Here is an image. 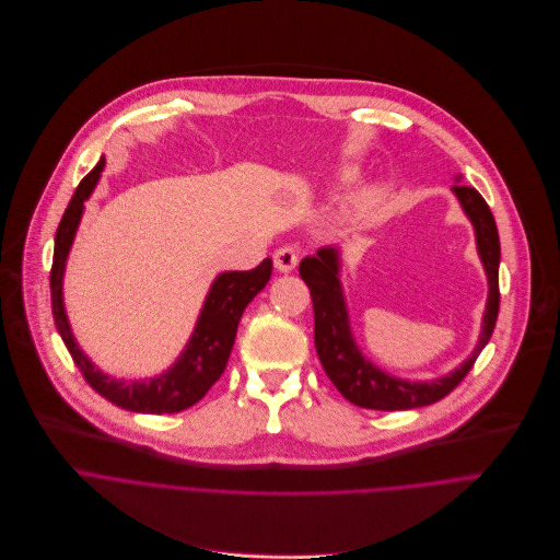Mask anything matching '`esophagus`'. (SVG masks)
Segmentation results:
<instances>
[{
	"mask_svg": "<svg viewBox=\"0 0 560 560\" xmlns=\"http://www.w3.org/2000/svg\"><path fill=\"white\" fill-rule=\"evenodd\" d=\"M273 262H276L278 271L289 273V271H293L298 267V252L293 247H280L273 254Z\"/></svg>",
	"mask_w": 560,
	"mask_h": 560,
	"instance_id": "34e87169",
	"label": "esophagus"
}]
</instances>
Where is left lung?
Wrapping results in <instances>:
<instances>
[{"instance_id":"1","label":"left lung","mask_w":560,"mask_h":560,"mask_svg":"<svg viewBox=\"0 0 560 560\" xmlns=\"http://www.w3.org/2000/svg\"><path fill=\"white\" fill-rule=\"evenodd\" d=\"M453 191L457 194L464 211L468 213V218L475 225L479 256L488 273L490 295H488L479 347L462 364V369H457L451 375L423 382V384H410L375 369L366 358H362L360 349L353 342L349 313H347V304H345L340 280H338V252L326 247V249H319L317 256L304 258L300 262V276L306 282L313 300L315 351L322 362V369L326 371L335 388L360 408L408 410V408L430 406L443 399L464 382V377L475 366L479 353L492 338V330L499 315V300H501V293H499L501 245H499L497 222L488 202L475 187L464 185L457 178V185L453 187Z\"/></svg>"}]
</instances>
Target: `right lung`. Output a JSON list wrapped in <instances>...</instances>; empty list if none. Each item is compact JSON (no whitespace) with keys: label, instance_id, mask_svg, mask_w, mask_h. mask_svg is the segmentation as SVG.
Instances as JSON below:
<instances>
[{"label":"right lung","instance_id":"add662e5","mask_svg":"<svg viewBox=\"0 0 560 560\" xmlns=\"http://www.w3.org/2000/svg\"><path fill=\"white\" fill-rule=\"evenodd\" d=\"M103 165L105 161L101 159L94 165V170L81 178L57 228L55 256H52V269H50L52 317L61 340L68 353L72 355L77 369L81 371L83 380L101 397L132 412H150V415L180 412L194 406L196 401H200L207 395V390L220 380V375L225 373L232 349H234L238 322L247 304L267 287L273 265H271V258H267L252 271H230L215 278L187 349L167 373L152 380L150 384L148 382L126 384V382L105 377L90 364V360L77 347L66 319L63 298H61L63 267H66V258L83 213V200L92 194Z\"/></svg>","mask_w":560,"mask_h":560}]
</instances>
